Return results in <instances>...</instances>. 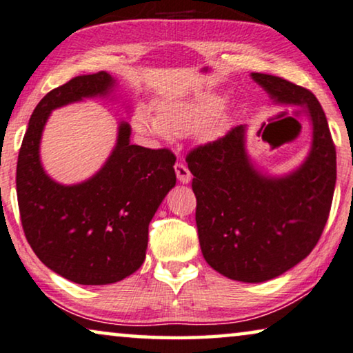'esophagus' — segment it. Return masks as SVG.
<instances>
[{
  "mask_svg": "<svg viewBox=\"0 0 353 353\" xmlns=\"http://www.w3.org/2000/svg\"><path fill=\"white\" fill-rule=\"evenodd\" d=\"M175 173H176L178 181L183 183V185H188V183L192 180L191 172L188 170V167L183 164V162H176V164H175Z\"/></svg>",
  "mask_w": 353,
  "mask_h": 353,
  "instance_id": "34e87169",
  "label": "esophagus"
}]
</instances>
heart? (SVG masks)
<instances>
[{"mask_svg":"<svg viewBox=\"0 0 353 353\" xmlns=\"http://www.w3.org/2000/svg\"><path fill=\"white\" fill-rule=\"evenodd\" d=\"M223 108V99L216 94H201L189 99L161 100L157 116L140 108L135 114V127L145 134L172 139L199 132L201 139L212 140L224 129L221 119H214Z\"/></svg>","mask_w":353,"mask_h":353,"instance_id":"1","label":"heart"}]
</instances>
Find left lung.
Returning a JSON list of instances; mask_svg holds the SVG:
<instances>
[{"instance_id": "left-lung-1", "label": "left lung", "mask_w": 353, "mask_h": 353, "mask_svg": "<svg viewBox=\"0 0 353 353\" xmlns=\"http://www.w3.org/2000/svg\"><path fill=\"white\" fill-rule=\"evenodd\" d=\"M252 78L277 103L307 106L312 148L304 164L282 178L259 173L245 150V125L194 148L186 162L203 258L224 277L258 283L294 268L319 242L333 202L336 148L312 92L279 76Z\"/></svg>"}]
</instances>
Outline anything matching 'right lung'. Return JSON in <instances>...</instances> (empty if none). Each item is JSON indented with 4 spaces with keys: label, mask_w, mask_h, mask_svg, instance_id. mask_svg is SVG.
<instances>
[{
    "label": "right lung",
    "mask_w": 353,
    "mask_h": 353,
    "mask_svg": "<svg viewBox=\"0 0 353 353\" xmlns=\"http://www.w3.org/2000/svg\"><path fill=\"white\" fill-rule=\"evenodd\" d=\"M113 88L114 79L99 71L50 90L30 117L19 151L15 185L25 237L41 263L79 285L114 283L140 269L148 226L176 183L175 154L132 145L127 122L119 124L108 161L88 181L65 186L46 175L39 141L50 111Z\"/></svg>",
    "instance_id": "obj_1"
}]
</instances>
